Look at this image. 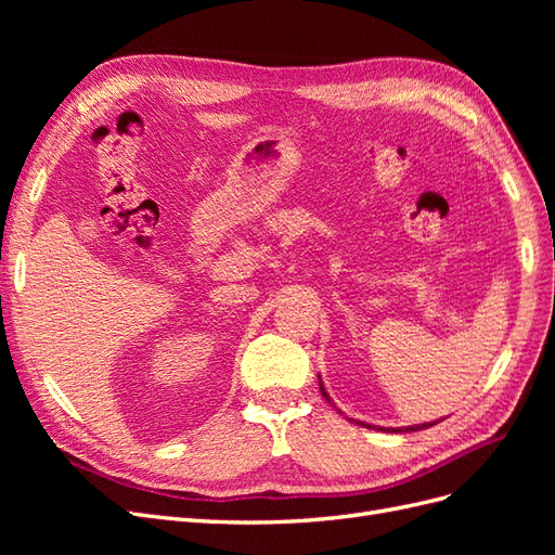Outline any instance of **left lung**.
Returning a JSON list of instances; mask_svg holds the SVG:
<instances>
[{
  "label": "left lung",
  "mask_w": 555,
  "mask_h": 555,
  "mask_svg": "<svg viewBox=\"0 0 555 555\" xmlns=\"http://www.w3.org/2000/svg\"><path fill=\"white\" fill-rule=\"evenodd\" d=\"M319 389H322V396L331 402V398H328V393H326V389H324V384L319 382ZM438 422H433V424H418V426H405V428H396V430H391V433H412V430H424V428H430V426H435ZM365 426V424H363ZM365 428H375V430H384V428H379V426H371L367 424Z\"/></svg>",
  "instance_id": "1"
}]
</instances>
